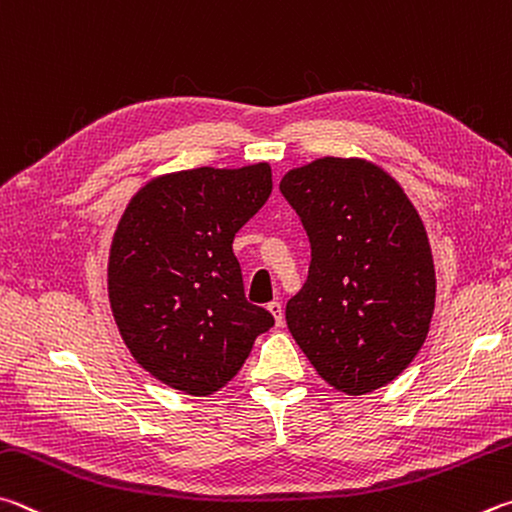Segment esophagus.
<instances>
[{
	"label": "esophagus",
	"mask_w": 512,
	"mask_h": 512,
	"mask_svg": "<svg viewBox=\"0 0 512 512\" xmlns=\"http://www.w3.org/2000/svg\"><path fill=\"white\" fill-rule=\"evenodd\" d=\"M268 311L273 313V318H275V324L277 327H282V322H284V311H282V302H277V300H273V302H268Z\"/></svg>",
	"instance_id": "esophagus-1"
}]
</instances>
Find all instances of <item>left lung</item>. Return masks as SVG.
I'll use <instances>...</instances> for the list:
<instances>
[{
    "label": "left lung",
    "mask_w": 512,
    "mask_h": 512,
    "mask_svg": "<svg viewBox=\"0 0 512 512\" xmlns=\"http://www.w3.org/2000/svg\"><path fill=\"white\" fill-rule=\"evenodd\" d=\"M311 244L288 331L315 371L360 396L403 374L434 313L430 241L392 176L360 159H318L280 183Z\"/></svg>",
    "instance_id": "left-lung-1"
}]
</instances>
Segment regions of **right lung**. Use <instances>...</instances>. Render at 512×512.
I'll return each instance as SVG.
<instances>
[{"instance_id":"right-lung-1","label":"right lung","mask_w":512,"mask_h":512,"mask_svg":"<svg viewBox=\"0 0 512 512\" xmlns=\"http://www.w3.org/2000/svg\"><path fill=\"white\" fill-rule=\"evenodd\" d=\"M271 167H197L138 190L109 255V302L127 349L154 378L192 396L224 387L273 315L244 295L232 253L271 194Z\"/></svg>"}]
</instances>
